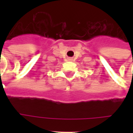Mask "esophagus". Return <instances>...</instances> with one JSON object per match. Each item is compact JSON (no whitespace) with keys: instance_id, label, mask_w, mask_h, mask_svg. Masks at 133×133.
<instances>
[{"instance_id":"obj_1","label":"esophagus","mask_w":133,"mask_h":133,"mask_svg":"<svg viewBox=\"0 0 133 133\" xmlns=\"http://www.w3.org/2000/svg\"><path fill=\"white\" fill-rule=\"evenodd\" d=\"M68 61H72V59L71 58H68Z\"/></svg>"}]
</instances>
